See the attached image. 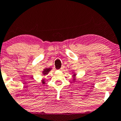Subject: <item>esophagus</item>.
<instances>
[{
    "instance_id": "34e87169",
    "label": "esophagus",
    "mask_w": 121,
    "mask_h": 121,
    "mask_svg": "<svg viewBox=\"0 0 121 121\" xmlns=\"http://www.w3.org/2000/svg\"><path fill=\"white\" fill-rule=\"evenodd\" d=\"M64 69V66H62V67H61V69H60V71H62V70H63V69Z\"/></svg>"
}]
</instances>
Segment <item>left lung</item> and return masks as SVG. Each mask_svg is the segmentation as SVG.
Here are the masks:
<instances>
[{
  "label": "left lung",
  "mask_w": 121,
  "mask_h": 121,
  "mask_svg": "<svg viewBox=\"0 0 121 121\" xmlns=\"http://www.w3.org/2000/svg\"><path fill=\"white\" fill-rule=\"evenodd\" d=\"M73 73H74V72H73ZM76 75V74H73V76H74H74H75ZM75 79H75V78H74V79H73V80H75Z\"/></svg>",
  "instance_id": "8db88e82"
}]
</instances>
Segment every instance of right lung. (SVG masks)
I'll return each mask as SVG.
<instances>
[{
	"mask_svg": "<svg viewBox=\"0 0 121 121\" xmlns=\"http://www.w3.org/2000/svg\"><path fill=\"white\" fill-rule=\"evenodd\" d=\"M51 69H52V68H45V69H44L43 72H42V73H43V75H46V74H48V73L51 71ZM42 83H43V84L44 83H45L44 80L42 81Z\"/></svg>",
	"mask_w": 121,
	"mask_h": 121,
	"instance_id": "obj_1",
	"label": "right lung"
}]
</instances>
